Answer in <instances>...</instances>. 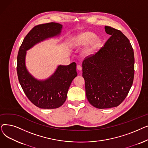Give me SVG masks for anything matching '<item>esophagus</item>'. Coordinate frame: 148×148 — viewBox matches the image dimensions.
<instances>
[{
  "label": "esophagus",
  "mask_w": 148,
  "mask_h": 148,
  "mask_svg": "<svg viewBox=\"0 0 148 148\" xmlns=\"http://www.w3.org/2000/svg\"><path fill=\"white\" fill-rule=\"evenodd\" d=\"M77 68L78 70H79V71H82V66L80 65H78L77 66Z\"/></svg>",
  "instance_id": "esophagus-1"
}]
</instances>
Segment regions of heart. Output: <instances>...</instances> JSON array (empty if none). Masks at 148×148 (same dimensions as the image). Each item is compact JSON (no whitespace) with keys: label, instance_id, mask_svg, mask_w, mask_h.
I'll list each match as a JSON object with an SVG mask.
<instances>
[{"label":"heart","instance_id":"1","mask_svg":"<svg viewBox=\"0 0 148 148\" xmlns=\"http://www.w3.org/2000/svg\"><path fill=\"white\" fill-rule=\"evenodd\" d=\"M96 35L94 33L91 32H84L76 36L72 42V45L74 47H80L86 45L91 44L86 50V53L88 55L94 53L99 44L100 40L98 38H95Z\"/></svg>","mask_w":148,"mask_h":148}]
</instances>
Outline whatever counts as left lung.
<instances>
[{
	"label": "left lung",
	"instance_id": "obj_1",
	"mask_svg": "<svg viewBox=\"0 0 148 148\" xmlns=\"http://www.w3.org/2000/svg\"><path fill=\"white\" fill-rule=\"evenodd\" d=\"M111 36L94 55L82 63L86 95L98 108L118 106L127 96L134 75V51L121 31L105 26Z\"/></svg>",
	"mask_w": 148,
	"mask_h": 148
}]
</instances>
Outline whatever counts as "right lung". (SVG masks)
Segmentation results:
<instances>
[{
	"instance_id": "obj_1",
	"label": "right lung",
	"mask_w": 148,
	"mask_h": 148,
	"mask_svg": "<svg viewBox=\"0 0 148 148\" xmlns=\"http://www.w3.org/2000/svg\"><path fill=\"white\" fill-rule=\"evenodd\" d=\"M62 29V25L53 22L37 25L27 34L19 49L17 71L20 84L28 99L41 108H56L65 103L68 89L77 75L76 64L60 65L49 78L39 80L26 68V51L46 39L59 35Z\"/></svg>"
}]
</instances>
